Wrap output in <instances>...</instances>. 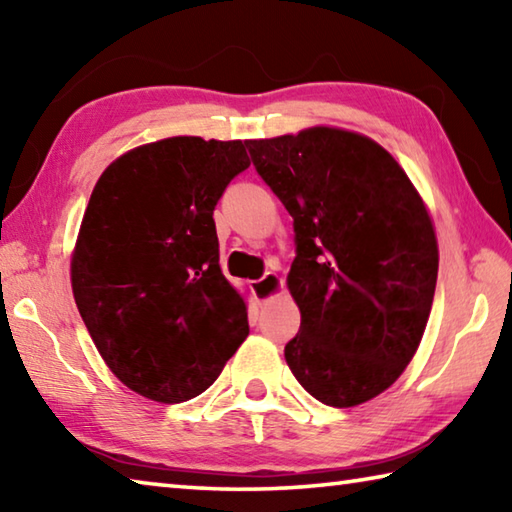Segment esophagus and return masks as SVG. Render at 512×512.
<instances>
[{
    "instance_id": "34e87169",
    "label": "esophagus",
    "mask_w": 512,
    "mask_h": 512,
    "mask_svg": "<svg viewBox=\"0 0 512 512\" xmlns=\"http://www.w3.org/2000/svg\"><path fill=\"white\" fill-rule=\"evenodd\" d=\"M282 289H284V282L277 273H266L264 277H259V280L250 284V291L255 293V298L259 302H268L271 298L280 296Z\"/></svg>"
}]
</instances>
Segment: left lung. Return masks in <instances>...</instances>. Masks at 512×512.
<instances>
[{"label": "left lung", "mask_w": 512, "mask_h": 512, "mask_svg": "<svg viewBox=\"0 0 512 512\" xmlns=\"http://www.w3.org/2000/svg\"><path fill=\"white\" fill-rule=\"evenodd\" d=\"M246 149L293 216V377L327 406L368 402L402 375L427 327L438 277L427 207L393 155L357 133L318 126Z\"/></svg>", "instance_id": "obj_1"}]
</instances>
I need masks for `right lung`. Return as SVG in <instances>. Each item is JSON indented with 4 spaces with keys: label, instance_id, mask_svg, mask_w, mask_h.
<instances>
[{
    "label": "right lung",
    "instance_id": "right-lung-1",
    "mask_svg": "<svg viewBox=\"0 0 512 512\" xmlns=\"http://www.w3.org/2000/svg\"><path fill=\"white\" fill-rule=\"evenodd\" d=\"M248 167L239 140L169 137L124 153L94 185L72 257L74 300L108 368L153 402L207 391L248 336L212 219Z\"/></svg>",
    "mask_w": 512,
    "mask_h": 512
}]
</instances>
